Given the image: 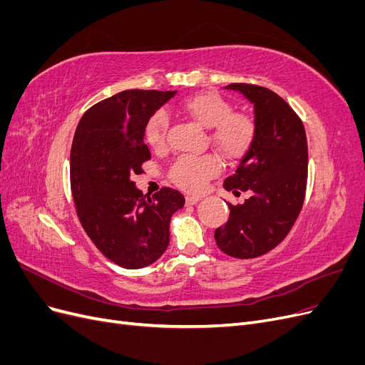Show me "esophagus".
Segmentation results:
<instances>
[{
	"label": "esophagus",
	"mask_w": 365,
	"mask_h": 365,
	"mask_svg": "<svg viewBox=\"0 0 365 365\" xmlns=\"http://www.w3.org/2000/svg\"><path fill=\"white\" fill-rule=\"evenodd\" d=\"M200 201H201L200 196H192V195H187V196H185V204H189V205L197 204Z\"/></svg>",
	"instance_id": "obj_1"
}]
</instances>
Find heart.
<instances>
[{"label": "heart", "mask_w": 365, "mask_h": 365, "mask_svg": "<svg viewBox=\"0 0 365 365\" xmlns=\"http://www.w3.org/2000/svg\"><path fill=\"white\" fill-rule=\"evenodd\" d=\"M180 109L201 126L212 129V143L220 155L227 160H239L245 155L256 138V123L250 115L233 114L222 96L216 93H200L185 97ZM169 117L163 111L152 114L145 126V140L152 149H161L168 135ZM219 170L217 160L212 155H182L170 169L175 184L189 192H197Z\"/></svg>", "instance_id": "1"}]
</instances>
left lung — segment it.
I'll list each match as a JSON object with an SVG mask.
<instances>
[{
	"instance_id": "1",
	"label": "left lung",
	"mask_w": 365,
	"mask_h": 365,
	"mask_svg": "<svg viewBox=\"0 0 365 365\" xmlns=\"http://www.w3.org/2000/svg\"><path fill=\"white\" fill-rule=\"evenodd\" d=\"M254 106L256 138L240 158L224 189L239 196L230 204L227 224L216 228L215 240L231 257L252 259L271 251L289 233L300 215L307 180L306 132L294 109L268 88L230 83Z\"/></svg>"
}]
</instances>
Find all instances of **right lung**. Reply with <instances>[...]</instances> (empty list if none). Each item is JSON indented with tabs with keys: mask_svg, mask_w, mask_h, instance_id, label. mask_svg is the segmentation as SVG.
<instances>
[{
	"mask_svg": "<svg viewBox=\"0 0 365 365\" xmlns=\"http://www.w3.org/2000/svg\"><path fill=\"white\" fill-rule=\"evenodd\" d=\"M175 94L121 91L88 109L74 132L70 180L77 216L98 251L121 268H145L163 256L170 217L185 202L170 187L146 197L132 181L150 160L148 120Z\"/></svg>",
	"mask_w": 365,
	"mask_h": 365,
	"instance_id": "add662e5",
	"label": "right lung"
}]
</instances>
